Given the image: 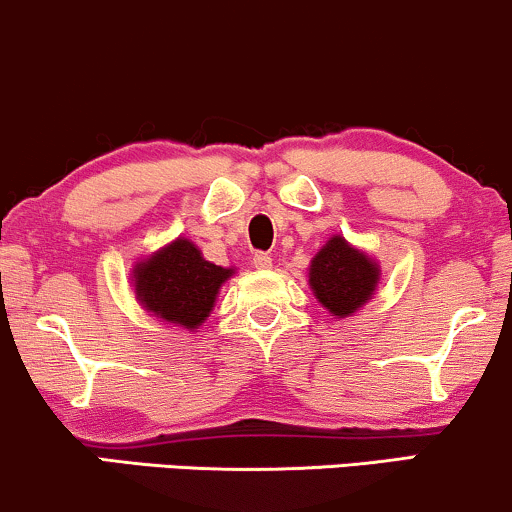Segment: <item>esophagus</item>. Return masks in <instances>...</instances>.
<instances>
[{"mask_svg":"<svg viewBox=\"0 0 512 512\" xmlns=\"http://www.w3.org/2000/svg\"><path fill=\"white\" fill-rule=\"evenodd\" d=\"M254 266L261 270H268L270 266H273V258H270L268 254H263V251H258V254L254 256Z\"/></svg>","mask_w":512,"mask_h":512,"instance_id":"esophagus-1","label":"esophagus"}]
</instances>
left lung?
<instances>
[{"label": "left lung", "mask_w": 512, "mask_h": 512, "mask_svg": "<svg viewBox=\"0 0 512 512\" xmlns=\"http://www.w3.org/2000/svg\"><path fill=\"white\" fill-rule=\"evenodd\" d=\"M381 268L364 251L354 249L345 237L335 234L314 256L309 285L314 297L333 316L347 318L374 297Z\"/></svg>", "instance_id": "obj_1"}]
</instances>
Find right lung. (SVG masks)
Here are the masks:
<instances>
[{
	"mask_svg": "<svg viewBox=\"0 0 512 512\" xmlns=\"http://www.w3.org/2000/svg\"><path fill=\"white\" fill-rule=\"evenodd\" d=\"M234 268L206 261L198 246L179 237L134 266L138 304L162 321L196 330L213 311L222 282Z\"/></svg>",
	"mask_w": 512,
	"mask_h": 512,
	"instance_id": "right-lung-1",
	"label": "right lung"
}]
</instances>
